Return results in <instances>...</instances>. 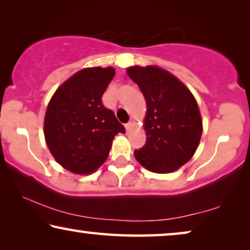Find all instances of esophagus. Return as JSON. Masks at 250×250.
I'll list each match as a JSON object with an SVG mask.
<instances>
[{
    "mask_svg": "<svg viewBox=\"0 0 250 250\" xmlns=\"http://www.w3.org/2000/svg\"><path fill=\"white\" fill-rule=\"evenodd\" d=\"M125 130H126V131H130V130H131V128L133 126V124H132L131 121H130V122H128V124H125Z\"/></svg>",
    "mask_w": 250,
    "mask_h": 250,
    "instance_id": "1",
    "label": "esophagus"
}]
</instances>
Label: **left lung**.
Wrapping results in <instances>:
<instances>
[{"label": "left lung", "instance_id": "left-lung-1", "mask_svg": "<svg viewBox=\"0 0 250 250\" xmlns=\"http://www.w3.org/2000/svg\"><path fill=\"white\" fill-rule=\"evenodd\" d=\"M126 73L142 90L147 112L146 144L136 160L155 173L178 170L194 155L203 132L194 95L180 80L159 66H131Z\"/></svg>", "mask_w": 250, "mask_h": 250}]
</instances>
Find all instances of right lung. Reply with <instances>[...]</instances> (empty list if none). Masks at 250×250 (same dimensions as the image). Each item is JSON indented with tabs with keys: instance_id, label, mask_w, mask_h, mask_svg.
I'll return each instance as SVG.
<instances>
[{
	"instance_id": "obj_1",
	"label": "right lung",
	"mask_w": 250,
	"mask_h": 250,
	"mask_svg": "<svg viewBox=\"0 0 250 250\" xmlns=\"http://www.w3.org/2000/svg\"><path fill=\"white\" fill-rule=\"evenodd\" d=\"M115 70L86 68L62 83L48 103L44 135L54 159L66 170L89 174L106 161L112 140L125 129L102 96Z\"/></svg>"
}]
</instances>
